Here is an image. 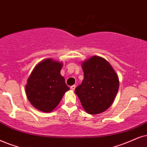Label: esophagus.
Here are the masks:
<instances>
[{"mask_svg":"<svg viewBox=\"0 0 147 147\" xmlns=\"http://www.w3.org/2000/svg\"><path fill=\"white\" fill-rule=\"evenodd\" d=\"M75 87H76V85H72V86H70V89H71L72 90H75Z\"/></svg>","mask_w":147,"mask_h":147,"instance_id":"34e87169","label":"esophagus"}]
</instances>
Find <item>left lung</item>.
<instances>
[{
    "instance_id": "obj_1",
    "label": "left lung",
    "mask_w": 147,
    "mask_h": 147,
    "mask_svg": "<svg viewBox=\"0 0 147 147\" xmlns=\"http://www.w3.org/2000/svg\"><path fill=\"white\" fill-rule=\"evenodd\" d=\"M84 79L75 89L85 111L97 115L107 110L117 94L119 81L116 72L105 59L93 56L82 63Z\"/></svg>"
}]
</instances>
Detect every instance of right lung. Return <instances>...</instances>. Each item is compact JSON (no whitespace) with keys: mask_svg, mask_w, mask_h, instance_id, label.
Masks as SVG:
<instances>
[{"mask_svg":"<svg viewBox=\"0 0 147 147\" xmlns=\"http://www.w3.org/2000/svg\"><path fill=\"white\" fill-rule=\"evenodd\" d=\"M62 65V62L46 59L31 72L26 85V94L31 105L38 110L51 112L70 90L60 75Z\"/></svg>","mask_w":147,"mask_h":147,"instance_id":"1","label":"right lung"}]
</instances>
